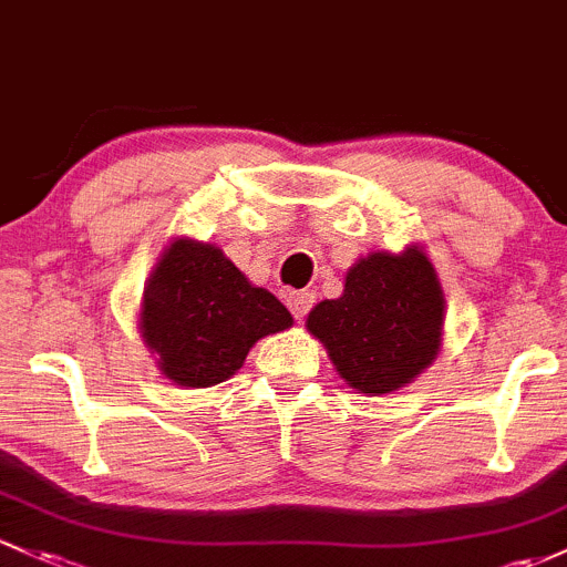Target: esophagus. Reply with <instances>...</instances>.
I'll list each match as a JSON object with an SVG mask.
<instances>
[{
  "instance_id": "34e87169",
  "label": "esophagus",
  "mask_w": 567,
  "mask_h": 567,
  "mask_svg": "<svg viewBox=\"0 0 567 567\" xmlns=\"http://www.w3.org/2000/svg\"><path fill=\"white\" fill-rule=\"evenodd\" d=\"M313 302H316L313 291H291V295L286 297V306H289V310L295 313L297 321L306 319L308 310L313 308Z\"/></svg>"
}]
</instances>
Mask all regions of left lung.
I'll list each match as a JSON object with an SVG mask.
<instances>
[{"instance_id": "8db88e82", "label": "left lung", "mask_w": 567, "mask_h": 567, "mask_svg": "<svg viewBox=\"0 0 567 567\" xmlns=\"http://www.w3.org/2000/svg\"><path fill=\"white\" fill-rule=\"evenodd\" d=\"M446 297L422 246L370 251L346 272L343 295L308 313L338 375L359 394H392L416 381L443 346Z\"/></svg>"}]
</instances>
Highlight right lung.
I'll return each instance as SVG.
<instances>
[{
    "instance_id": "right-lung-1",
    "label": "right lung",
    "mask_w": 567,
    "mask_h": 567,
    "mask_svg": "<svg viewBox=\"0 0 567 567\" xmlns=\"http://www.w3.org/2000/svg\"><path fill=\"white\" fill-rule=\"evenodd\" d=\"M137 324L164 379L205 389L235 375L257 340L295 319L216 243L175 237L145 281Z\"/></svg>"
}]
</instances>
